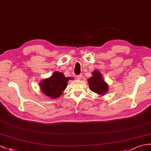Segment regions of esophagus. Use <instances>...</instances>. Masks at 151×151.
<instances>
[{"label":"esophagus","mask_w":151,"mask_h":151,"mask_svg":"<svg viewBox=\"0 0 151 151\" xmlns=\"http://www.w3.org/2000/svg\"><path fill=\"white\" fill-rule=\"evenodd\" d=\"M81 78H82V75H78V76H77V79H78V80H80L81 79Z\"/></svg>","instance_id":"34e87169"}]
</instances>
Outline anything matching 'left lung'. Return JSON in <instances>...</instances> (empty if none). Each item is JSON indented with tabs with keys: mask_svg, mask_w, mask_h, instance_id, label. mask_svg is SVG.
Segmentation results:
<instances>
[{
	"mask_svg": "<svg viewBox=\"0 0 151 151\" xmlns=\"http://www.w3.org/2000/svg\"><path fill=\"white\" fill-rule=\"evenodd\" d=\"M93 76L88 79L90 90L99 95H103L108 92V86L102 78V74L97 70L92 73Z\"/></svg>",
	"mask_w": 151,
	"mask_h": 151,
	"instance_id": "8db88e82",
	"label": "left lung"
}]
</instances>
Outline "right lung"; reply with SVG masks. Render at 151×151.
<instances>
[{"label": "right lung", "instance_id": "1", "mask_svg": "<svg viewBox=\"0 0 151 151\" xmlns=\"http://www.w3.org/2000/svg\"><path fill=\"white\" fill-rule=\"evenodd\" d=\"M70 79L65 78L63 73L55 72L50 78L43 81L40 86L42 92L47 96L52 99L58 98L63 93Z\"/></svg>", "mask_w": 151, "mask_h": 151}]
</instances>
